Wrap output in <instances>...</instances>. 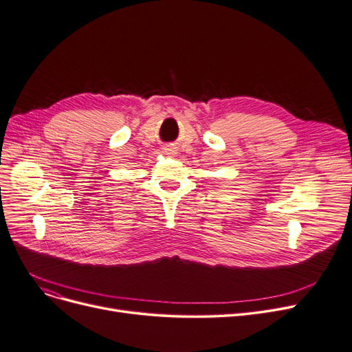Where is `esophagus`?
I'll return each mask as SVG.
<instances>
[{"mask_svg":"<svg viewBox=\"0 0 352 352\" xmlns=\"http://www.w3.org/2000/svg\"><path fill=\"white\" fill-rule=\"evenodd\" d=\"M165 152H166V154L174 155L175 154V148H165Z\"/></svg>","mask_w":352,"mask_h":352,"instance_id":"1","label":"esophagus"}]
</instances>
